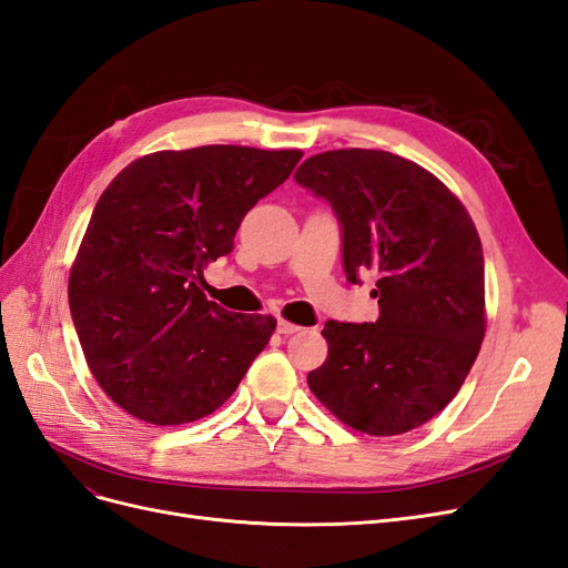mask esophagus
Masks as SVG:
<instances>
[{"mask_svg": "<svg viewBox=\"0 0 568 568\" xmlns=\"http://www.w3.org/2000/svg\"><path fill=\"white\" fill-rule=\"evenodd\" d=\"M303 326H298V324H294V322H286V320H280L277 322V332L280 334H296V332H301Z\"/></svg>", "mask_w": 568, "mask_h": 568, "instance_id": "obj_1", "label": "esophagus"}]
</instances>
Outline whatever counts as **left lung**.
I'll use <instances>...</instances> for the list:
<instances>
[{
    "label": "left lung",
    "mask_w": 568,
    "mask_h": 568,
    "mask_svg": "<svg viewBox=\"0 0 568 568\" xmlns=\"http://www.w3.org/2000/svg\"><path fill=\"white\" fill-rule=\"evenodd\" d=\"M294 180L332 205L348 282L372 272L379 298L376 322L324 324L329 355L307 386L355 432H412L455 398L484 341L474 222L440 180L388 151H324Z\"/></svg>",
    "instance_id": "1"
}]
</instances>
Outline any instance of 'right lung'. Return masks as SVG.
Returning <instances> with one entry per match:
<instances>
[{
    "label": "right lung",
    "instance_id": "obj_1",
    "mask_svg": "<svg viewBox=\"0 0 568 568\" xmlns=\"http://www.w3.org/2000/svg\"><path fill=\"white\" fill-rule=\"evenodd\" d=\"M301 156L230 144L159 151L97 201L68 303L94 379L132 417L170 426L211 415L267 346L277 320L230 313L199 282Z\"/></svg>",
    "mask_w": 568,
    "mask_h": 568
}]
</instances>
